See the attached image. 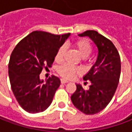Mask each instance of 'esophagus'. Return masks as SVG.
Listing matches in <instances>:
<instances>
[{"mask_svg": "<svg viewBox=\"0 0 132 132\" xmlns=\"http://www.w3.org/2000/svg\"><path fill=\"white\" fill-rule=\"evenodd\" d=\"M61 83H62V84H65V83H69V81L65 80V79H61Z\"/></svg>", "mask_w": 132, "mask_h": 132, "instance_id": "esophagus-1", "label": "esophagus"}]
</instances>
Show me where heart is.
<instances>
[{
    "label": "heart",
    "mask_w": 132,
    "mask_h": 132,
    "mask_svg": "<svg viewBox=\"0 0 132 132\" xmlns=\"http://www.w3.org/2000/svg\"><path fill=\"white\" fill-rule=\"evenodd\" d=\"M74 46L79 52L80 56L83 59L88 57L89 55L91 54L93 51V46L90 42L86 39H80L76 41L74 43ZM66 51L65 46H61L58 50V52L55 56V61L56 62H61L63 60V55ZM78 69L75 68L74 66L69 65V64H64L63 66H60L58 69V73L63 78L70 79L74 76L75 75L78 73Z\"/></svg>",
    "instance_id": "1"
}]
</instances>
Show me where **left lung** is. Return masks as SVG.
Segmentation results:
<instances>
[{"mask_svg":"<svg viewBox=\"0 0 132 132\" xmlns=\"http://www.w3.org/2000/svg\"><path fill=\"white\" fill-rule=\"evenodd\" d=\"M89 37L98 49L97 60L84 80H90L88 90L76 85V90L71 95V101L78 110L86 114H95L109 104L114 95L121 73L119 52L108 38L95 31L88 30L78 35Z\"/></svg>","mask_w":132,"mask_h":132,"instance_id":"left-lung-1","label":"left lung"}]
</instances>
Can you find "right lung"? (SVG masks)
Segmentation results:
<instances>
[{
	"mask_svg": "<svg viewBox=\"0 0 132 132\" xmlns=\"http://www.w3.org/2000/svg\"><path fill=\"white\" fill-rule=\"evenodd\" d=\"M69 36L70 33L56 35L34 31L13 49L8 64L11 88L27 112H41L51 105L61 80L52 76L44 83L39 74L43 68L52 66L56 52Z\"/></svg>",
	"mask_w": 132,
	"mask_h": 132,
	"instance_id": "1",
	"label": "right lung"
}]
</instances>
